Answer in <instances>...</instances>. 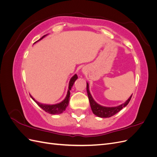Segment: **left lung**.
<instances>
[{
    "instance_id": "1",
    "label": "left lung",
    "mask_w": 157,
    "mask_h": 157,
    "mask_svg": "<svg viewBox=\"0 0 157 157\" xmlns=\"http://www.w3.org/2000/svg\"><path fill=\"white\" fill-rule=\"evenodd\" d=\"M86 90H87V94L89 99V101L90 104V107H91L92 111L95 115H96L99 117L101 118H109L111 117L113 115H115L118 112H119L122 108L126 107L128 103L130 102L132 96L128 98V100L122 103V105L117 106V107H103L102 105H99L96 101H94L93 99L92 95L90 94V90H89V84L87 82L86 83Z\"/></svg>"
}]
</instances>
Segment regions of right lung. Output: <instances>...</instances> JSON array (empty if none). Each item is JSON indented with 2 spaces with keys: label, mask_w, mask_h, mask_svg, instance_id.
Segmentation results:
<instances>
[{
  "label": "right lung",
  "mask_w": 157,
  "mask_h": 157,
  "mask_svg": "<svg viewBox=\"0 0 157 157\" xmlns=\"http://www.w3.org/2000/svg\"><path fill=\"white\" fill-rule=\"evenodd\" d=\"M46 36L44 35L42 36L41 39H40L39 40H41L43 39V38ZM37 40V41H39ZM36 41V42H37ZM78 78V77L77 75H75L73 77L71 78L70 81H69V90L67 91V96H66L65 98L64 99V100H63L61 102L59 103H57V104H54V105H47V104H42L40 103H39L38 101H36L35 99L33 98L31 96V98L34 100L38 105H39L40 108H42L43 110L46 112H47L48 113L52 114V115H57V114H60V113H62L65 110L66 107L68 106V104H69V97H70V90H71V88H72L73 85L74 84V82H75V80Z\"/></svg>",
  "instance_id": "1"
}]
</instances>
